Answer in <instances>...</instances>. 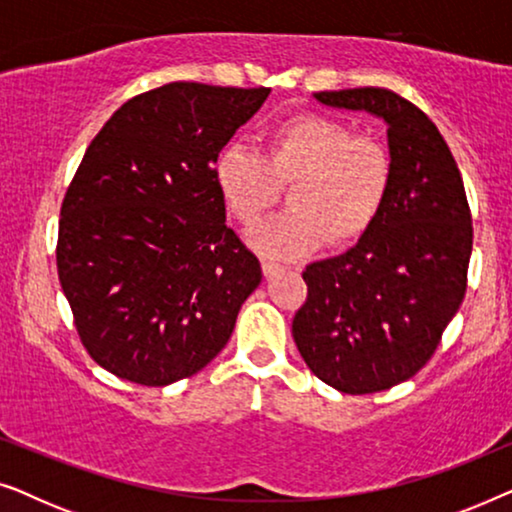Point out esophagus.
Returning a JSON list of instances; mask_svg holds the SVG:
<instances>
[{"label":"esophagus","instance_id":"1","mask_svg":"<svg viewBox=\"0 0 512 512\" xmlns=\"http://www.w3.org/2000/svg\"><path fill=\"white\" fill-rule=\"evenodd\" d=\"M261 270H263L265 277H272L277 270H282V265H277V263H272V261H261Z\"/></svg>","mask_w":512,"mask_h":512}]
</instances>
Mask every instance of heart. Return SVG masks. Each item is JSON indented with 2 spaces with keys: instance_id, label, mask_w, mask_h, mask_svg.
Wrapping results in <instances>:
<instances>
[{
  "instance_id": "obj_1",
  "label": "heart",
  "mask_w": 512,
  "mask_h": 512,
  "mask_svg": "<svg viewBox=\"0 0 512 512\" xmlns=\"http://www.w3.org/2000/svg\"><path fill=\"white\" fill-rule=\"evenodd\" d=\"M214 184L228 212L251 228L291 186L286 212L251 230L261 254L298 258L326 242L363 240L380 219L391 188V158L377 139L354 135L345 121L296 114L265 132L263 156L226 146L214 160Z\"/></svg>"
}]
</instances>
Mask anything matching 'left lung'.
Returning <instances> with one entry per match:
<instances>
[{"mask_svg":"<svg viewBox=\"0 0 512 512\" xmlns=\"http://www.w3.org/2000/svg\"><path fill=\"white\" fill-rule=\"evenodd\" d=\"M314 97L387 123L391 188L363 240L307 265V300L291 333L321 382L375 394L422 370L457 314L473 249L471 209L450 146L415 104L387 88Z\"/></svg>","mask_w":512,"mask_h":512,"instance_id":"obj_1","label":"left lung"}]
</instances>
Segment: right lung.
Listing matches in <instances>:
<instances>
[{
    "label": "right lung",
    "instance_id": "obj_1",
    "mask_svg": "<svg viewBox=\"0 0 512 512\" xmlns=\"http://www.w3.org/2000/svg\"><path fill=\"white\" fill-rule=\"evenodd\" d=\"M270 88L174 81L90 142L60 209L58 277L104 370L165 387L226 347L261 263L226 226L214 160Z\"/></svg>",
    "mask_w": 512,
    "mask_h": 512
}]
</instances>
